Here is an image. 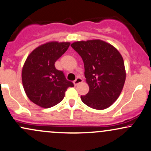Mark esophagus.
Wrapping results in <instances>:
<instances>
[{
	"mask_svg": "<svg viewBox=\"0 0 151 151\" xmlns=\"http://www.w3.org/2000/svg\"><path fill=\"white\" fill-rule=\"evenodd\" d=\"M82 79H81V77H77V79H75V80L74 81V84L75 86H77V84H79V83H81V82H82Z\"/></svg>",
	"mask_w": 151,
	"mask_h": 151,
	"instance_id": "esophagus-1",
	"label": "esophagus"
}]
</instances>
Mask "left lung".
I'll return each instance as SVG.
<instances>
[{
    "label": "left lung",
    "mask_w": 151,
    "mask_h": 151,
    "mask_svg": "<svg viewBox=\"0 0 151 151\" xmlns=\"http://www.w3.org/2000/svg\"><path fill=\"white\" fill-rule=\"evenodd\" d=\"M71 46L82 58L89 86L81 101L94 109L108 108L119 98L125 83L122 56L114 46L100 40L75 42Z\"/></svg>",
    "instance_id": "obj_1"
}]
</instances>
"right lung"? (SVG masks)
<instances>
[{
	"label": "right lung",
	"mask_w": 151,
	"mask_h": 151,
	"mask_svg": "<svg viewBox=\"0 0 151 151\" xmlns=\"http://www.w3.org/2000/svg\"><path fill=\"white\" fill-rule=\"evenodd\" d=\"M70 45V42H47L27 57L22 67V85L27 97L35 104L43 108L54 106L63 99L67 88L74 86L55 66Z\"/></svg>",
	"instance_id": "1"
}]
</instances>
